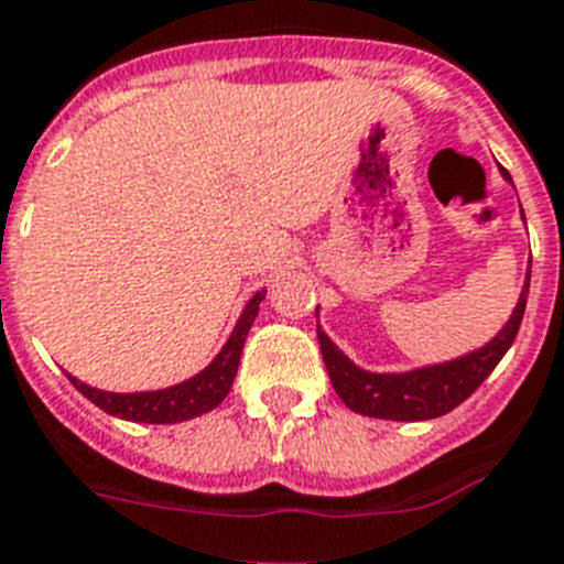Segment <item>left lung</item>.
<instances>
[{
  "label": "left lung",
  "mask_w": 564,
  "mask_h": 564,
  "mask_svg": "<svg viewBox=\"0 0 564 564\" xmlns=\"http://www.w3.org/2000/svg\"><path fill=\"white\" fill-rule=\"evenodd\" d=\"M501 178L507 184H513L507 170H501ZM528 291L530 271L524 273L522 293H519V302H516L510 319L484 346L473 348L467 355L453 357V360L415 366V369L406 371L362 369L323 332V325L316 323V339H319V351H323L334 392L339 394V400L351 412L380 417V421H432V417L453 412L458 403H464L490 377V371L507 355V348L513 346L519 325H522L524 305H528Z\"/></svg>",
  "instance_id": "8db88e82"
}]
</instances>
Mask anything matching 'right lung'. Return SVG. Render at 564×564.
<instances>
[{
    "label": "right lung",
    "instance_id": "1",
    "mask_svg": "<svg viewBox=\"0 0 564 564\" xmlns=\"http://www.w3.org/2000/svg\"><path fill=\"white\" fill-rule=\"evenodd\" d=\"M264 293L268 291L262 288V291H256L245 302V308H241L239 319L232 325L230 337L221 346V351L198 375L187 377V380H181L175 386H166V389H152V392H106V389L88 386L74 375H68L74 389L83 398L91 400L95 406H100L115 417H123V421L181 423L204 415L209 409H216L227 398V392H230L232 377L239 371L241 348H245V339H248L250 325H253L256 314H259V302L264 300Z\"/></svg>",
    "mask_w": 564,
    "mask_h": 564
}]
</instances>
